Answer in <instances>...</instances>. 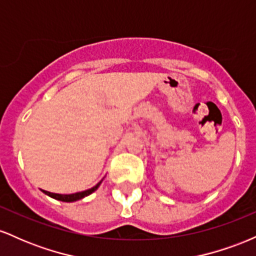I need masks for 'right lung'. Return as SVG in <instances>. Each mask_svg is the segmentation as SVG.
Segmentation results:
<instances>
[{"label":"right lung","instance_id":"1","mask_svg":"<svg viewBox=\"0 0 256 256\" xmlns=\"http://www.w3.org/2000/svg\"><path fill=\"white\" fill-rule=\"evenodd\" d=\"M100 184H101V182H100L98 184H96L95 186L91 188L89 190H85V192H76V194H71V195H61V194H54V192H46V190H43L44 194H46L48 196H50V198H55V200H58V201H64V202H73V201H77V200H80L85 198V196L90 195V194H92L95 192L96 189L100 186Z\"/></svg>","mask_w":256,"mask_h":256}]
</instances>
